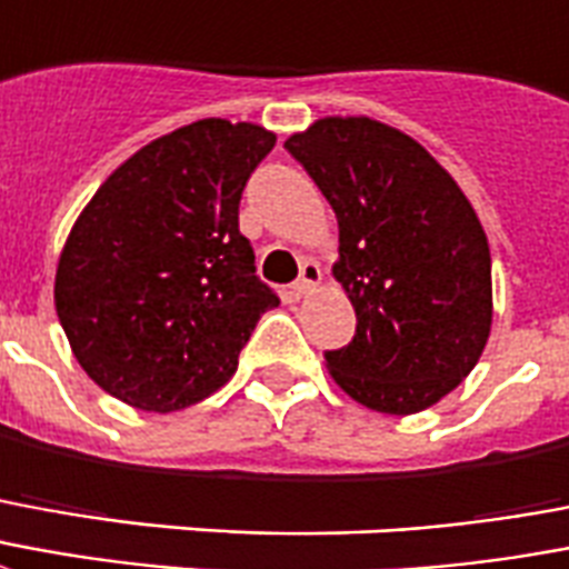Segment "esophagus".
<instances>
[{
  "mask_svg": "<svg viewBox=\"0 0 569 569\" xmlns=\"http://www.w3.org/2000/svg\"><path fill=\"white\" fill-rule=\"evenodd\" d=\"M319 283H322V268H319V262L310 259V262L301 264V277H298L292 289H296L298 296H310Z\"/></svg>",
  "mask_w": 569,
  "mask_h": 569,
  "instance_id": "obj_1",
  "label": "esophagus"
}]
</instances>
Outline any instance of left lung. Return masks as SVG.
<instances>
[{
  "label": "left lung",
  "instance_id": "8db88e82",
  "mask_svg": "<svg viewBox=\"0 0 569 569\" xmlns=\"http://www.w3.org/2000/svg\"><path fill=\"white\" fill-rule=\"evenodd\" d=\"M338 217L331 264L356 338L326 352L352 401L422 413L456 389L491 335V252L477 210L416 138L370 117H322L286 138Z\"/></svg>",
  "mask_w": 569,
  "mask_h": 569
}]
</instances>
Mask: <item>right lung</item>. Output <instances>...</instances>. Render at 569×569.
I'll use <instances>...</instances> for the list:
<instances>
[{"instance_id":"add662e5","label":"right lung","mask_w":569,"mask_h":569,"mask_svg":"<svg viewBox=\"0 0 569 569\" xmlns=\"http://www.w3.org/2000/svg\"><path fill=\"white\" fill-rule=\"evenodd\" d=\"M277 144L256 123L196 120L96 189L57 264L53 305L99 389L147 413L204 401L280 298L238 229L252 168Z\"/></svg>"}]
</instances>
